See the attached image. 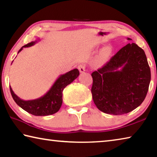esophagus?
I'll return each mask as SVG.
<instances>
[{
    "mask_svg": "<svg viewBox=\"0 0 157 157\" xmlns=\"http://www.w3.org/2000/svg\"><path fill=\"white\" fill-rule=\"evenodd\" d=\"M78 69L79 71V72H80L81 73H84L85 71H86V66H85L84 64H80L78 66Z\"/></svg>",
    "mask_w": 157,
    "mask_h": 157,
    "instance_id": "1",
    "label": "esophagus"
}]
</instances>
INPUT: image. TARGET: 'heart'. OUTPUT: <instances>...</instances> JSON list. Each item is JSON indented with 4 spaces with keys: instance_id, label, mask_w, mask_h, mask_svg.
Wrapping results in <instances>:
<instances>
[{
    "instance_id": "obj_1",
    "label": "heart",
    "mask_w": 157,
    "mask_h": 157,
    "mask_svg": "<svg viewBox=\"0 0 157 157\" xmlns=\"http://www.w3.org/2000/svg\"><path fill=\"white\" fill-rule=\"evenodd\" d=\"M111 48L109 46H106L100 52V56L102 59H107L111 54Z\"/></svg>"
}]
</instances>
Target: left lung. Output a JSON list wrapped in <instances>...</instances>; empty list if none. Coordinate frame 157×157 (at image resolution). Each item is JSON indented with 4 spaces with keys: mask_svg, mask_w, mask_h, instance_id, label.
Wrapping results in <instances>:
<instances>
[{
    "mask_svg": "<svg viewBox=\"0 0 157 157\" xmlns=\"http://www.w3.org/2000/svg\"><path fill=\"white\" fill-rule=\"evenodd\" d=\"M91 76L95 105L102 112L113 115L127 113L141 105L151 79L144 50L134 43L122 48Z\"/></svg>",
    "mask_w": 157,
    "mask_h": 157,
    "instance_id": "8db88e82",
    "label": "left lung"
}]
</instances>
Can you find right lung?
<instances>
[{"mask_svg": "<svg viewBox=\"0 0 157 157\" xmlns=\"http://www.w3.org/2000/svg\"><path fill=\"white\" fill-rule=\"evenodd\" d=\"M39 41L40 39H38L36 41L25 45L18 50V53H19L23 49V48L33 46ZM79 75V72L77 68L73 69L63 75H61L56 79L49 91L43 96L37 99L31 100H23L21 99L14 94L12 87L10 86V92L15 102L27 112L36 116L52 115L57 112L62 105L63 90L67 85L70 84L71 82L75 80Z\"/></svg>", "mask_w": 157, "mask_h": 157, "instance_id": "obj_1", "label": "right lung"}]
</instances>
